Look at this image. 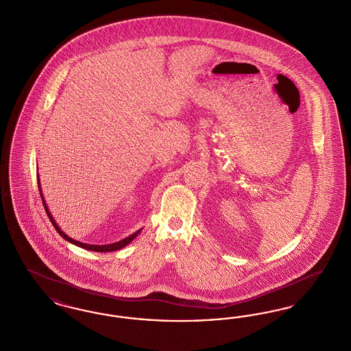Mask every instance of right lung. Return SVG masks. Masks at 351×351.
<instances>
[{
  "label": "right lung",
  "mask_w": 351,
  "mask_h": 351,
  "mask_svg": "<svg viewBox=\"0 0 351 351\" xmlns=\"http://www.w3.org/2000/svg\"><path fill=\"white\" fill-rule=\"evenodd\" d=\"M38 185H39V192H40V197H42V201H43V205H45V209H46V213H47V216L50 218L51 223L53 225V228L56 229V232L60 234L64 239H67L68 242H71V243H73V245H76V246H79V247H83V249H86V250H92V251H97V252H109V251H116L119 250V249H122V247H125L126 245H129L132 241H133L134 238L138 235V233H141V230H138V232H135V233L132 234L130 237H128V238H125V239H122V241H119V242H116V243H112V245H104V246H99V245H86V243H83V242H79V241H75V239H72V238H69L67 234L63 233L62 230H60V228L56 225V222L53 221V218L50 215V212H49V208H47V205H46V202L43 200V195H42V191H40V184L38 182Z\"/></svg>",
  "instance_id": "right-lung-1"
}]
</instances>
